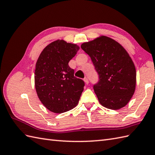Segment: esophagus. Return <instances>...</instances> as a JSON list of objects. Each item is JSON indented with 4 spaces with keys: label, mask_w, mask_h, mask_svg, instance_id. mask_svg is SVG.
Returning a JSON list of instances; mask_svg holds the SVG:
<instances>
[{
    "label": "esophagus",
    "mask_w": 155,
    "mask_h": 155,
    "mask_svg": "<svg viewBox=\"0 0 155 155\" xmlns=\"http://www.w3.org/2000/svg\"><path fill=\"white\" fill-rule=\"evenodd\" d=\"M84 82H85V84H86V85H87V84H89V80H88L87 78H85L84 79Z\"/></svg>",
    "instance_id": "obj_1"
}]
</instances>
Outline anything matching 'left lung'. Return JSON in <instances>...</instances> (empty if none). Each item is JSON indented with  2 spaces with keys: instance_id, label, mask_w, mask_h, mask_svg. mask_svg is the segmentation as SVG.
<instances>
[{
  "instance_id": "obj_1",
  "label": "left lung",
  "mask_w": 155,
  "mask_h": 155,
  "mask_svg": "<svg viewBox=\"0 0 155 155\" xmlns=\"http://www.w3.org/2000/svg\"><path fill=\"white\" fill-rule=\"evenodd\" d=\"M81 48L90 56L99 75L94 89L100 104L113 110L125 107L136 86L135 67L127 51L105 36L84 42Z\"/></svg>"
}]
</instances>
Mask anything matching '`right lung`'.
<instances>
[{"label": "right lung", "mask_w": 155, "mask_h": 155, "mask_svg": "<svg viewBox=\"0 0 155 155\" xmlns=\"http://www.w3.org/2000/svg\"><path fill=\"white\" fill-rule=\"evenodd\" d=\"M79 50L76 44L58 40L42 50L36 61V91L42 104L51 112L70 111L80 100L84 81L74 77V70L68 65Z\"/></svg>", "instance_id": "1"}]
</instances>
